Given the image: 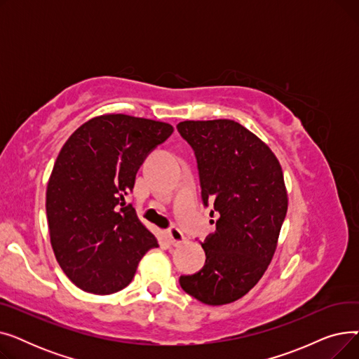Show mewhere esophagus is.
Masks as SVG:
<instances>
[{"instance_id":"34e87169","label":"esophagus","mask_w":359,"mask_h":359,"mask_svg":"<svg viewBox=\"0 0 359 359\" xmlns=\"http://www.w3.org/2000/svg\"><path fill=\"white\" fill-rule=\"evenodd\" d=\"M165 236H167V238H168V243L172 244V246H180V244L184 241V236L182 234V231L179 230V229H176V227H172V229H168L167 231H165Z\"/></svg>"}]
</instances>
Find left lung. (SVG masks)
<instances>
[{
  "mask_svg": "<svg viewBox=\"0 0 359 359\" xmlns=\"http://www.w3.org/2000/svg\"><path fill=\"white\" fill-rule=\"evenodd\" d=\"M177 130L195 151L202 202L219 217L201 243L203 268L182 275L180 287L203 304H229L257 284L273 257L288 210L284 175L271 148L234 121H184Z\"/></svg>",
  "mask_w": 359,
  "mask_h": 359,
  "instance_id": "8db88e82",
  "label": "left lung"
}]
</instances>
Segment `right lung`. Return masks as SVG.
<instances>
[{
	"label": "right lung",
	"mask_w": 359,
	"mask_h": 359,
	"mask_svg": "<svg viewBox=\"0 0 359 359\" xmlns=\"http://www.w3.org/2000/svg\"><path fill=\"white\" fill-rule=\"evenodd\" d=\"M173 126L111 113L83 123L64 144L46 189L50 244L72 284L118 292L157 238L125 202L140 167Z\"/></svg>",
	"instance_id": "right-lung-1"
}]
</instances>
